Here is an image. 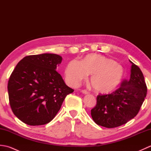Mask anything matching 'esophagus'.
I'll list each match as a JSON object with an SVG mask.
<instances>
[{
  "instance_id": "esophagus-1",
  "label": "esophagus",
  "mask_w": 151,
  "mask_h": 151,
  "mask_svg": "<svg viewBox=\"0 0 151 151\" xmlns=\"http://www.w3.org/2000/svg\"><path fill=\"white\" fill-rule=\"evenodd\" d=\"M81 92L83 94H84V95L88 94V91H87L86 90H85V89H84V90H82V91H81Z\"/></svg>"
}]
</instances>
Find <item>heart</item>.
<instances>
[{"label": "heart", "mask_w": 151, "mask_h": 151, "mask_svg": "<svg viewBox=\"0 0 151 151\" xmlns=\"http://www.w3.org/2000/svg\"><path fill=\"white\" fill-rule=\"evenodd\" d=\"M90 76L94 91L99 94L109 95L120 87L124 77V70L115 60L97 54H89L81 62L73 60L65 69V77L68 84L76 86Z\"/></svg>", "instance_id": "obj_1"}]
</instances>
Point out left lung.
Masks as SVG:
<instances>
[{
  "label": "left lung",
  "mask_w": 151,
  "mask_h": 151,
  "mask_svg": "<svg viewBox=\"0 0 151 151\" xmlns=\"http://www.w3.org/2000/svg\"><path fill=\"white\" fill-rule=\"evenodd\" d=\"M132 63L129 81H124L116 91L98 95L97 104L91 110L96 124L115 128L127 123L138 114L147 95V88L142 70Z\"/></svg>",
  "instance_id": "1"
}]
</instances>
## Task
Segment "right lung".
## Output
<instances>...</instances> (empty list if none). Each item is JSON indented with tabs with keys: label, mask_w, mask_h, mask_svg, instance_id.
<instances>
[{
	"label": "right lung",
	"mask_w": 151,
	"mask_h": 151,
	"mask_svg": "<svg viewBox=\"0 0 151 151\" xmlns=\"http://www.w3.org/2000/svg\"><path fill=\"white\" fill-rule=\"evenodd\" d=\"M62 58L56 54L27 56L16 65L8 91L14 115L32 126L52 121L66 96L74 91L56 71Z\"/></svg>",
	"instance_id": "right-lung-1"
}]
</instances>
